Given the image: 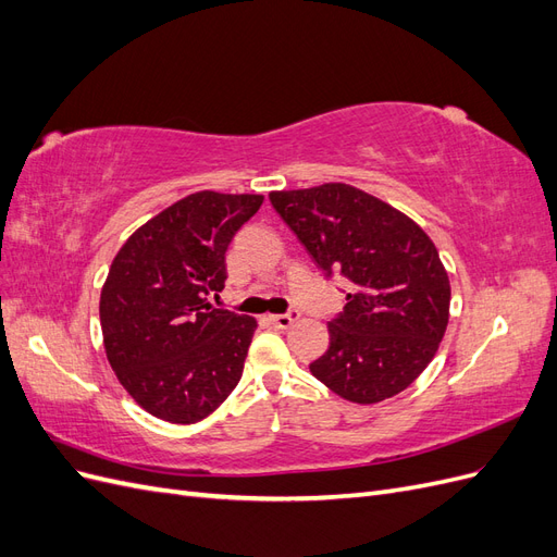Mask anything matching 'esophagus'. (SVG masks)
<instances>
[{
	"instance_id": "obj_1",
	"label": "esophagus",
	"mask_w": 557,
	"mask_h": 557,
	"mask_svg": "<svg viewBox=\"0 0 557 557\" xmlns=\"http://www.w3.org/2000/svg\"><path fill=\"white\" fill-rule=\"evenodd\" d=\"M299 318V313L297 311H288V313H276V315H267V320L269 323H272L274 327H278V330H288L295 320Z\"/></svg>"
}]
</instances>
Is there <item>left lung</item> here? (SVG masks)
<instances>
[{"label": "left lung", "mask_w": 557, "mask_h": 557, "mask_svg": "<svg viewBox=\"0 0 557 557\" xmlns=\"http://www.w3.org/2000/svg\"><path fill=\"white\" fill-rule=\"evenodd\" d=\"M272 207L327 276L350 281L330 320V348L309 364L356 404L395 397L423 374L448 325L450 283L432 239L409 215L346 183L269 193Z\"/></svg>", "instance_id": "left-lung-1"}]
</instances>
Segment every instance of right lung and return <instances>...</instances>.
<instances>
[{"instance_id":"right-lung-1","label":"right lung","mask_w":557,"mask_h":557,"mask_svg":"<svg viewBox=\"0 0 557 557\" xmlns=\"http://www.w3.org/2000/svg\"><path fill=\"white\" fill-rule=\"evenodd\" d=\"M262 195L201 190L150 218L117 250L99 297L109 364L132 399L190 425L237 387L256 318L213 309L225 250Z\"/></svg>"}]
</instances>
